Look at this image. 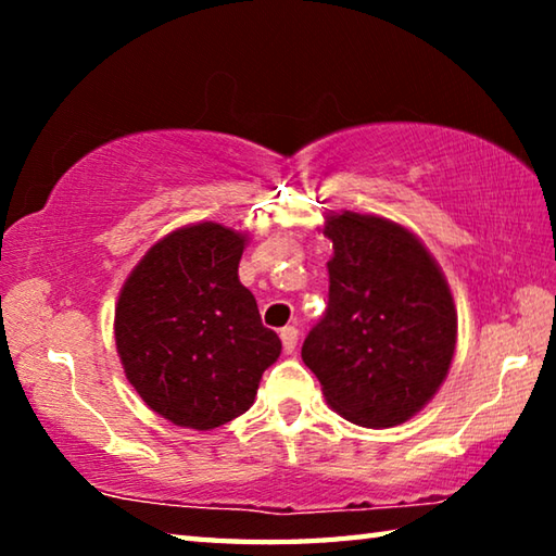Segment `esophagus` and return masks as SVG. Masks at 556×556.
Returning a JSON list of instances; mask_svg holds the SVG:
<instances>
[{
	"label": "esophagus",
	"mask_w": 556,
	"mask_h": 556,
	"mask_svg": "<svg viewBox=\"0 0 556 556\" xmlns=\"http://www.w3.org/2000/svg\"><path fill=\"white\" fill-rule=\"evenodd\" d=\"M281 345H285V351L287 353H294V348H296V343H299V331L294 326H287V328H281Z\"/></svg>",
	"instance_id": "obj_1"
}]
</instances>
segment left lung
I'll list each match as a JSON object with an SVG mask.
<instances>
[{
	"instance_id": "obj_1",
	"label": "left lung",
	"mask_w": 556,
	"mask_h": 556,
	"mask_svg": "<svg viewBox=\"0 0 556 556\" xmlns=\"http://www.w3.org/2000/svg\"><path fill=\"white\" fill-rule=\"evenodd\" d=\"M328 306L301 357L326 402L363 427H397L434 397L456 351V306L417 235L378 215L331 213Z\"/></svg>"
}]
</instances>
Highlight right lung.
<instances>
[{"label":"right lung","mask_w":556,"mask_h":556,"mask_svg":"<svg viewBox=\"0 0 556 556\" xmlns=\"http://www.w3.org/2000/svg\"><path fill=\"white\" fill-rule=\"evenodd\" d=\"M248 235L220 223L168 232L119 291L115 341L131 388L176 427L208 431L248 412L281 341L240 285Z\"/></svg>","instance_id":"1"}]
</instances>
